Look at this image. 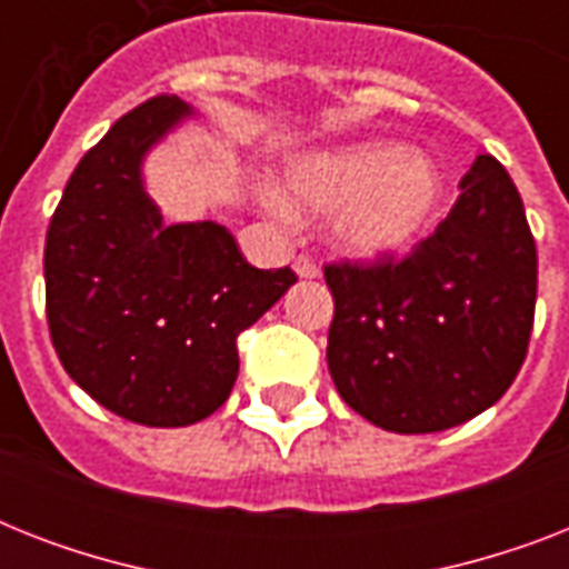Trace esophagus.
I'll list each match as a JSON object with an SVG mask.
<instances>
[{"mask_svg":"<svg viewBox=\"0 0 569 569\" xmlns=\"http://www.w3.org/2000/svg\"><path fill=\"white\" fill-rule=\"evenodd\" d=\"M292 268H295V274L301 277V280H316V277H319V266H316L310 257H298Z\"/></svg>","mask_w":569,"mask_h":569,"instance_id":"1","label":"esophagus"}]
</instances>
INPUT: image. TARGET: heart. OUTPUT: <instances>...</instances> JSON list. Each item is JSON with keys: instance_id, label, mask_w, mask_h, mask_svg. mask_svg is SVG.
<instances>
[{"instance_id": "obj_1", "label": "heart", "mask_w": 569, "mask_h": 569, "mask_svg": "<svg viewBox=\"0 0 569 569\" xmlns=\"http://www.w3.org/2000/svg\"><path fill=\"white\" fill-rule=\"evenodd\" d=\"M286 197L262 189L274 214L330 212V239L363 259L396 257L428 230L442 197L428 156L398 141H360L303 153L286 164Z\"/></svg>"}]
</instances>
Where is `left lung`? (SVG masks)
I'll return each mask as SVG.
<instances>
[{
	"label": "left lung",
	"mask_w": 569,
	"mask_h": 569,
	"mask_svg": "<svg viewBox=\"0 0 569 569\" xmlns=\"http://www.w3.org/2000/svg\"><path fill=\"white\" fill-rule=\"evenodd\" d=\"M328 369L351 410L383 431L469 422L508 392L529 348L538 250L520 191L478 156L458 203L405 262L328 266Z\"/></svg>",
	"instance_id": "1"
}]
</instances>
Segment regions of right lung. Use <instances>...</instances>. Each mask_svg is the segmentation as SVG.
<instances>
[{
    "mask_svg": "<svg viewBox=\"0 0 569 569\" xmlns=\"http://www.w3.org/2000/svg\"><path fill=\"white\" fill-rule=\"evenodd\" d=\"M197 111L153 97L82 156L47 232L49 337L64 372L106 410L186 428L230 398L236 337L298 277L253 268L218 221L164 223L147 153Z\"/></svg>",
    "mask_w": 569,
    "mask_h": 569,
    "instance_id": "add662e5",
    "label": "right lung"
}]
</instances>
